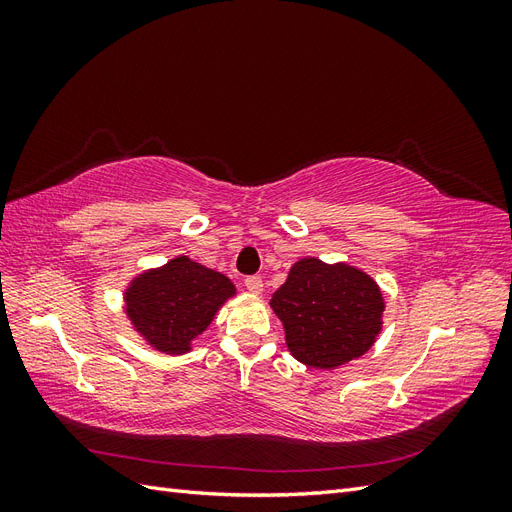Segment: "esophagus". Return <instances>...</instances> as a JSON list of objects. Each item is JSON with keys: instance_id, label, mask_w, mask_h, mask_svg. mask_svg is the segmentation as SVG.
I'll use <instances>...</instances> for the list:
<instances>
[{"instance_id": "esophagus-1", "label": "esophagus", "mask_w": 512, "mask_h": 512, "mask_svg": "<svg viewBox=\"0 0 512 512\" xmlns=\"http://www.w3.org/2000/svg\"><path fill=\"white\" fill-rule=\"evenodd\" d=\"M245 288H247V290H250L252 294H260L262 290H265V284H262V280H260V277L252 275V277H247V280H245Z\"/></svg>"}]
</instances>
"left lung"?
I'll return each instance as SVG.
<instances>
[{
  "label": "left lung",
  "mask_w": 512,
  "mask_h": 512,
  "mask_svg": "<svg viewBox=\"0 0 512 512\" xmlns=\"http://www.w3.org/2000/svg\"><path fill=\"white\" fill-rule=\"evenodd\" d=\"M384 297L376 280L346 262L301 258L273 292L286 346L307 367L335 369L363 356L382 331Z\"/></svg>",
  "instance_id": "8db88e82"
}]
</instances>
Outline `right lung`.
<instances>
[{
	"label": "right lung",
	"mask_w": 512,
	"mask_h": 512,
	"mask_svg": "<svg viewBox=\"0 0 512 512\" xmlns=\"http://www.w3.org/2000/svg\"><path fill=\"white\" fill-rule=\"evenodd\" d=\"M237 294L235 284L188 256L138 273L123 292L132 329L153 350L179 356Z\"/></svg>",
	"instance_id": "add662e5"
}]
</instances>
